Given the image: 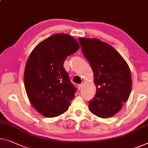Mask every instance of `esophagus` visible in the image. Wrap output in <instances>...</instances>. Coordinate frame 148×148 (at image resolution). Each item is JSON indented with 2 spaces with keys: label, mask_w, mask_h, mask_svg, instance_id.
Listing matches in <instances>:
<instances>
[{
  "label": "esophagus",
  "mask_w": 148,
  "mask_h": 148,
  "mask_svg": "<svg viewBox=\"0 0 148 148\" xmlns=\"http://www.w3.org/2000/svg\"><path fill=\"white\" fill-rule=\"evenodd\" d=\"M82 87H83V84H78V89L79 90H80L82 88Z\"/></svg>",
  "instance_id": "34e87169"
}]
</instances>
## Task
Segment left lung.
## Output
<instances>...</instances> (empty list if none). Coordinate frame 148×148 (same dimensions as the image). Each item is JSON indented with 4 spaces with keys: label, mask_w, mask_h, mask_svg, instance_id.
<instances>
[{
    "label": "left lung",
    "mask_w": 148,
    "mask_h": 148,
    "mask_svg": "<svg viewBox=\"0 0 148 148\" xmlns=\"http://www.w3.org/2000/svg\"><path fill=\"white\" fill-rule=\"evenodd\" d=\"M82 51L94 72L95 96L89 110L102 118L113 116L127 102L132 90V75L122 56L108 43L96 38H79Z\"/></svg>",
    "instance_id": "obj_1"
}]
</instances>
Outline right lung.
<instances>
[{
  "label": "right lung",
  "instance_id": "obj_1",
  "mask_svg": "<svg viewBox=\"0 0 148 148\" xmlns=\"http://www.w3.org/2000/svg\"><path fill=\"white\" fill-rule=\"evenodd\" d=\"M79 48L69 34H56L39 43L28 57L24 74L26 92L32 106L45 117L64 113L74 98L76 88L64 62Z\"/></svg>",
  "mask_w": 148,
  "mask_h": 148
}]
</instances>
